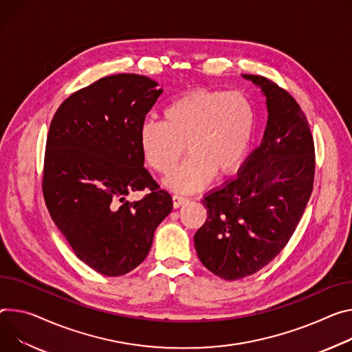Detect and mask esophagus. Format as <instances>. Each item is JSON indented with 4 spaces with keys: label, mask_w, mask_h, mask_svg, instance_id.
<instances>
[{
    "label": "esophagus",
    "mask_w": 352,
    "mask_h": 352,
    "mask_svg": "<svg viewBox=\"0 0 352 352\" xmlns=\"http://www.w3.org/2000/svg\"><path fill=\"white\" fill-rule=\"evenodd\" d=\"M188 199L184 198V197H179V195H173V206L177 209L179 206H182L184 204H186Z\"/></svg>",
    "instance_id": "obj_1"
}]
</instances>
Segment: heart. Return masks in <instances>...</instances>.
<instances>
[{"instance_id":"heart-1","label":"heart","mask_w":352,"mask_h":352,"mask_svg":"<svg viewBox=\"0 0 352 352\" xmlns=\"http://www.w3.org/2000/svg\"><path fill=\"white\" fill-rule=\"evenodd\" d=\"M257 115L244 92L194 88L164 109V122L146 119L139 146L147 166L168 174L185 150L188 157L166 179L179 194L202 189L212 178L234 174L252 146Z\"/></svg>"}]
</instances>
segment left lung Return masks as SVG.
<instances>
[{"mask_svg":"<svg viewBox=\"0 0 352 352\" xmlns=\"http://www.w3.org/2000/svg\"><path fill=\"white\" fill-rule=\"evenodd\" d=\"M243 77L265 95V133L237 178L205 197L208 217L194 236L201 263L226 280L258 272L283 250L314 181V143L299 104L263 76Z\"/></svg>","mask_w":352,"mask_h":352,"instance_id":"8db88e82","label":"left lung"}]
</instances>
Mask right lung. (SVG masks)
I'll use <instances>...</instances> for the list:
<instances>
[{"label": "right lung", "mask_w": 352, "mask_h": 352, "mask_svg": "<svg viewBox=\"0 0 352 352\" xmlns=\"http://www.w3.org/2000/svg\"><path fill=\"white\" fill-rule=\"evenodd\" d=\"M139 74H115L72 94L46 140L42 189L47 210L77 257L120 276L143 263L173 199L143 167L139 127L163 89ZM151 189L129 203L132 190Z\"/></svg>", "instance_id": "obj_1"}]
</instances>
